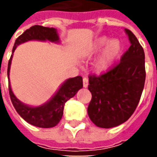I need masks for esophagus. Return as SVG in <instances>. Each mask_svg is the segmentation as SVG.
I'll list each match as a JSON object with an SVG mask.
<instances>
[{
	"mask_svg": "<svg viewBox=\"0 0 157 157\" xmlns=\"http://www.w3.org/2000/svg\"><path fill=\"white\" fill-rule=\"evenodd\" d=\"M83 86L84 87H87L88 86V78L87 77H84L83 78Z\"/></svg>",
	"mask_w": 157,
	"mask_h": 157,
	"instance_id": "obj_1",
	"label": "esophagus"
}]
</instances>
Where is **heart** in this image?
<instances>
[{
    "instance_id": "b5f03b06",
    "label": "heart",
    "mask_w": 157,
    "mask_h": 157,
    "mask_svg": "<svg viewBox=\"0 0 157 157\" xmlns=\"http://www.w3.org/2000/svg\"><path fill=\"white\" fill-rule=\"evenodd\" d=\"M96 63V69L98 71H105L117 60L123 50V44L118 39L110 40L107 37H101L95 40L92 46L88 50L89 55H94L102 50L105 47Z\"/></svg>"
}]
</instances>
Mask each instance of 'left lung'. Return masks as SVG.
Instances as JSON below:
<instances>
[{"instance_id":"1","label":"left lung","mask_w":157,"mask_h":157,"mask_svg":"<svg viewBox=\"0 0 157 157\" xmlns=\"http://www.w3.org/2000/svg\"><path fill=\"white\" fill-rule=\"evenodd\" d=\"M125 31L131 45L120 61L101 75L88 76L92 100L87 113L100 128H113L127 121L137 108L145 86L144 49L130 30Z\"/></svg>"}]
</instances>
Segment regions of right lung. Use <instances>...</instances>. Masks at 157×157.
<instances>
[{
	"instance_id": "obj_1",
	"label": "right lung",
	"mask_w": 157,
	"mask_h": 157,
	"mask_svg": "<svg viewBox=\"0 0 157 157\" xmlns=\"http://www.w3.org/2000/svg\"><path fill=\"white\" fill-rule=\"evenodd\" d=\"M32 39H38V40H46L56 42L59 40V37L56 29L45 28L43 26L34 25L30 29H27L25 32L20 35L16 39L15 44L12 48V53L17 48V46L22 43L32 40ZM12 57L9 59L8 67H7V76L9 77V71H10V65L12 61ZM9 94L11 98L12 104L15 108L16 111L19 115L21 116L25 121L29 124L39 128H52L60 121L63 115L65 103L69 99L73 98L78 92V90L82 88L83 82H82V76H76L74 78L68 79L66 82L60 86L59 91L53 98L45 103L44 105L37 108H33L29 106L24 105L22 102L19 101L16 98L10 86L9 82Z\"/></svg>"
}]
</instances>
